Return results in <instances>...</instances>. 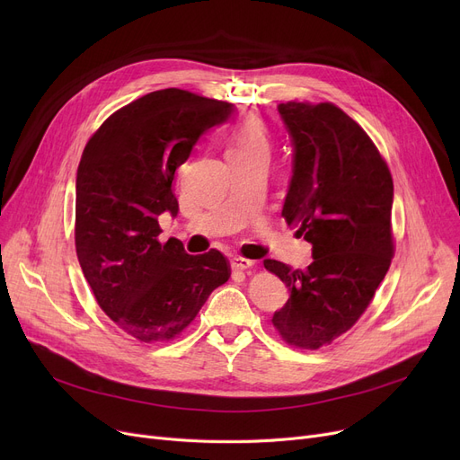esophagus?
Wrapping results in <instances>:
<instances>
[{
  "mask_svg": "<svg viewBox=\"0 0 460 460\" xmlns=\"http://www.w3.org/2000/svg\"><path fill=\"white\" fill-rule=\"evenodd\" d=\"M253 261H250V259H244V257H233V261H231V267L234 269V270H250L252 267H253Z\"/></svg>",
  "mask_w": 460,
  "mask_h": 460,
  "instance_id": "34e87169",
  "label": "esophagus"
}]
</instances>
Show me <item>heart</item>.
Segmentation results:
<instances>
[{"instance_id": "b5f03b06", "label": "heart", "mask_w": 460, "mask_h": 460, "mask_svg": "<svg viewBox=\"0 0 460 460\" xmlns=\"http://www.w3.org/2000/svg\"><path fill=\"white\" fill-rule=\"evenodd\" d=\"M267 151V132L257 117H246L240 120L233 132L229 153H253Z\"/></svg>"}]
</instances>
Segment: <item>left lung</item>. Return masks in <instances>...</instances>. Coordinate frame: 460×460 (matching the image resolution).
<instances>
[{"label": "left lung", "instance_id": "1", "mask_svg": "<svg viewBox=\"0 0 460 460\" xmlns=\"http://www.w3.org/2000/svg\"><path fill=\"white\" fill-rule=\"evenodd\" d=\"M278 111L293 145L281 216L313 246L307 269L267 259L287 287L272 323L288 345L321 349L361 317L394 257V181L371 137L330 102Z\"/></svg>", "mask_w": 460, "mask_h": 460}]
</instances>
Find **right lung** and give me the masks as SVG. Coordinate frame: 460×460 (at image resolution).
<instances>
[{
  "instance_id": "1",
  "label": "right lung",
  "mask_w": 460,
  "mask_h": 460,
  "mask_svg": "<svg viewBox=\"0 0 460 460\" xmlns=\"http://www.w3.org/2000/svg\"><path fill=\"white\" fill-rule=\"evenodd\" d=\"M234 106L182 89L153 91L110 115L85 145L76 175V253L106 315L143 343L169 341L231 269L210 250L158 243V216H177L173 179L199 137Z\"/></svg>"
}]
</instances>
